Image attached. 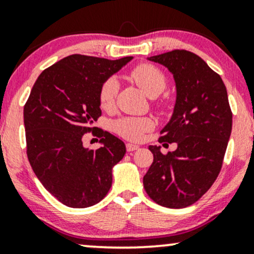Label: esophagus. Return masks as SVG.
I'll return each instance as SVG.
<instances>
[{
	"mask_svg": "<svg viewBox=\"0 0 254 254\" xmlns=\"http://www.w3.org/2000/svg\"><path fill=\"white\" fill-rule=\"evenodd\" d=\"M126 149H127L128 152H130V151H135V150H138L139 146L138 145H134V144L128 143V144H126Z\"/></svg>",
	"mask_w": 254,
	"mask_h": 254,
	"instance_id": "obj_1",
	"label": "esophagus"
}]
</instances>
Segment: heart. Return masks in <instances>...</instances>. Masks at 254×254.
Instances as JSON below:
<instances>
[{"mask_svg": "<svg viewBox=\"0 0 254 254\" xmlns=\"http://www.w3.org/2000/svg\"><path fill=\"white\" fill-rule=\"evenodd\" d=\"M130 78L145 92L149 97H157L167 86V77L157 66L150 63H140L135 65L129 72ZM119 82L115 77L106 78L99 89L100 108L109 110L115 105L119 94ZM156 105L166 109L165 102H157ZM114 130L121 137L132 141L141 140L146 132L154 129L155 122L151 117H122L113 125Z\"/></svg>", "mask_w": 254, "mask_h": 254, "instance_id": "heart-1", "label": "heart"}]
</instances>
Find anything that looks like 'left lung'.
Masks as SVG:
<instances>
[{
    "instance_id": "left-lung-1",
    "label": "left lung",
    "mask_w": 254,
    "mask_h": 254,
    "mask_svg": "<svg viewBox=\"0 0 254 254\" xmlns=\"http://www.w3.org/2000/svg\"><path fill=\"white\" fill-rule=\"evenodd\" d=\"M149 59L165 65L176 81L174 113L159 143L178 148L162 154L160 146H149L154 161L144 189L161 206L184 208L207 192L222 170L233 113L222 77L197 54L174 50Z\"/></svg>"
}]
</instances>
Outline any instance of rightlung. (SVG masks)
Wrapping results in <instances>:
<instances>
[{
	"label": "right lung",
	"instance_id": "obj_1",
	"mask_svg": "<svg viewBox=\"0 0 254 254\" xmlns=\"http://www.w3.org/2000/svg\"><path fill=\"white\" fill-rule=\"evenodd\" d=\"M132 59L72 54L43 70L30 92L24 105L26 155L46 190L65 206H93L110 190L113 167L126 154L124 141L102 130V148L88 150L82 137L102 115V83Z\"/></svg>",
	"mask_w": 254,
	"mask_h": 254
}]
</instances>
